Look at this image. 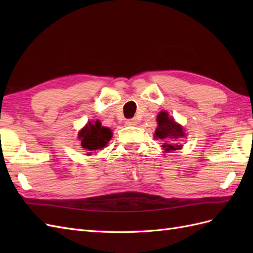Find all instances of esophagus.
Segmentation results:
<instances>
[{
    "label": "esophagus",
    "instance_id": "34e87169",
    "mask_svg": "<svg viewBox=\"0 0 253 253\" xmlns=\"http://www.w3.org/2000/svg\"><path fill=\"white\" fill-rule=\"evenodd\" d=\"M126 125L127 126H135V125H137V120L136 118H130V120H127Z\"/></svg>",
    "mask_w": 253,
    "mask_h": 253
}]
</instances>
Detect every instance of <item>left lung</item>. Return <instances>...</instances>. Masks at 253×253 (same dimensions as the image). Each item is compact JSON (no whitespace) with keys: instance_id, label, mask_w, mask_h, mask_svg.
<instances>
[{"instance_id":"8db88e82","label":"left lung","mask_w":253,"mask_h":253,"mask_svg":"<svg viewBox=\"0 0 253 253\" xmlns=\"http://www.w3.org/2000/svg\"><path fill=\"white\" fill-rule=\"evenodd\" d=\"M158 127L155 129V139H161L164 141L163 149L165 152L175 151L181 149V144L178 143L179 139L186 137L184 127L174 121L173 117L169 115L168 112L162 111L157 117Z\"/></svg>"}]
</instances>
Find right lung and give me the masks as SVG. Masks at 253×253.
<instances>
[{
	"label": "right lung",
	"mask_w": 253,
	"mask_h": 253,
	"mask_svg": "<svg viewBox=\"0 0 253 253\" xmlns=\"http://www.w3.org/2000/svg\"><path fill=\"white\" fill-rule=\"evenodd\" d=\"M112 138V130L110 128L102 126L100 121L94 123L89 122L82 130L78 132V139L82 148L85 152L91 154L96 150L104 148Z\"/></svg>",
	"instance_id": "right-lung-1"
}]
</instances>
